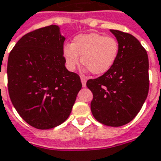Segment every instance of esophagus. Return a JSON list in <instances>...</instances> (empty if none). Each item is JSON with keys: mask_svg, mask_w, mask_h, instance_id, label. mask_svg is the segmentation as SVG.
Returning a JSON list of instances; mask_svg holds the SVG:
<instances>
[{"mask_svg": "<svg viewBox=\"0 0 161 161\" xmlns=\"http://www.w3.org/2000/svg\"><path fill=\"white\" fill-rule=\"evenodd\" d=\"M86 81H87V79H86L85 77H81V82H82V85H83V87H85V86H86Z\"/></svg>", "mask_w": 161, "mask_h": 161, "instance_id": "34e87169", "label": "esophagus"}]
</instances>
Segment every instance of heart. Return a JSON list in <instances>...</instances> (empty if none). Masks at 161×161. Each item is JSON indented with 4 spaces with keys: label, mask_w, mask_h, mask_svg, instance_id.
I'll return each instance as SVG.
<instances>
[{
    "label": "heart",
    "mask_w": 161,
    "mask_h": 161,
    "mask_svg": "<svg viewBox=\"0 0 161 161\" xmlns=\"http://www.w3.org/2000/svg\"><path fill=\"white\" fill-rule=\"evenodd\" d=\"M119 42L110 36L98 33L79 35L72 44L64 47L66 65L70 70L76 69L81 62L94 75L107 72L114 64L119 54Z\"/></svg>",
    "instance_id": "1"
}]
</instances>
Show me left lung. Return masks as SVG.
Here are the masks:
<instances>
[{
    "label": "left lung",
    "mask_w": 161,
    "mask_h": 161,
    "mask_svg": "<svg viewBox=\"0 0 161 161\" xmlns=\"http://www.w3.org/2000/svg\"><path fill=\"white\" fill-rule=\"evenodd\" d=\"M119 42L112 67L101 77L89 79L93 94L91 110L98 122L121 126L139 113L149 91V62L147 50L132 35L110 30Z\"/></svg>",
    "instance_id": "obj_1"
}]
</instances>
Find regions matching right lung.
I'll use <instances>...</instances> for the list:
<instances>
[{
	"label": "right lung",
	"mask_w": 161,
	"mask_h": 161,
	"mask_svg": "<svg viewBox=\"0 0 161 161\" xmlns=\"http://www.w3.org/2000/svg\"><path fill=\"white\" fill-rule=\"evenodd\" d=\"M64 40L58 26H47L24 35L8 56L11 102L23 120L36 129L64 123L82 88L80 77L65 67Z\"/></svg>",
	"instance_id": "obj_1"
}]
</instances>
